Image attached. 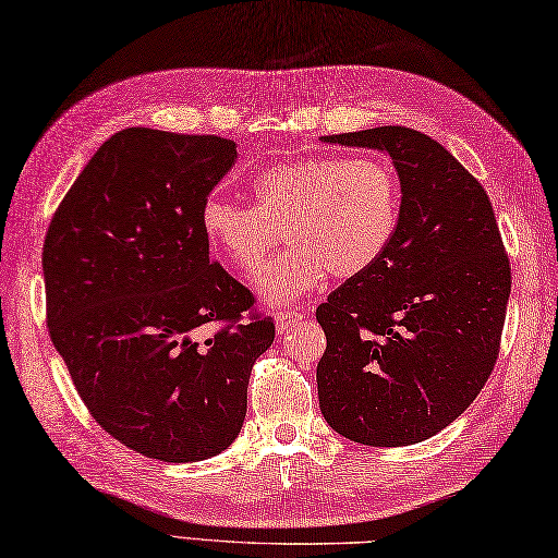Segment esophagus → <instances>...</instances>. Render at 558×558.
Returning a JSON list of instances; mask_svg holds the SVG:
<instances>
[{"label": "esophagus", "mask_w": 558, "mask_h": 558, "mask_svg": "<svg viewBox=\"0 0 558 558\" xmlns=\"http://www.w3.org/2000/svg\"><path fill=\"white\" fill-rule=\"evenodd\" d=\"M303 322V312L301 310H283L277 315V331L283 336L289 333L293 326H298Z\"/></svg>", "instance_id": "1"}]
</instances>
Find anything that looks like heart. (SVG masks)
Segmentation results:
<instances>
[{
    "mask_svg": "<svg viewBox=\"0 0 558 558\" xmlns=\"http://www.w3.org/2000/svg\"><path fill=\"white\" fill-rule=\"evenodd\" d=\"M253 206L206 198L201 227L210 246L251 271L283 239L289 248L255 271L253 289L269 305L315 291L326 275L360 277L388 251L400 220V180L376 156H305L253 180Z\"/></svg>",
    "mask_w": 558,
    "mask_h": 558,
    "instance_id": "obj_1",
    "label": "heart"
}]
</instances>
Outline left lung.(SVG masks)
Here are the masks:
<instances>
[{
  "instance_id": "obj_1",
  "label": "left lung",
  "mask_w": 558,
  "mask_h": 558,
  "mask_svg": "<svg viewBox=\"0 0 558 558\" xmlns=\"http://www.w3.org/2000/svg\"><path fill=\"white\" fill-rule=\"evenodd\" d=\"M390 156L400 220L388 251L317 307L319 410L372 447L428 440L464 414L497 362L511 267L485 189L436 140L386 125L322 137Z\"/></svg>"
}]
</instances>
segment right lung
<instances>
[{
  "label": "right lung",
  "instance_id": "obj_1",
  "mask_svg": "<svg viewBox=\"0 0 558 558\" xmlns=\"http://www.w3.org/2000/svg\"><path fill=\"white\" fill-rule=\"evenodd\" d=\"M236 162L222 137L128 128L104 142L53 213L47 324L97 424L144 457L225 452L246 418L275 322L210 263L201 208ZM208 323H217L213 335Z\"/></svg>",
  "mask_w": 558,
  "mask_h": 558
}]
</instances>
